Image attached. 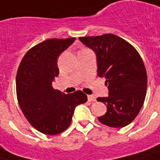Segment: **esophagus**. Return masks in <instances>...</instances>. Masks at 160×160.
<instances>
[{"label": "esophagus", "mask_w": 160, "mask_h": 160, "mask_svg": "<svg viewBox=\"0 0 160 160\" xmlns=\"http://www.w3.org/2000/svg\"><path fill=\"white\" fill-rule=\"evenodd\" d=\"M88 99L89 101H96V96H92V95H88Z\"/></svg>", "instance_id": "34e87169"}]
</instances>
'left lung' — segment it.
Segmentation results:
<instances>
[{
    "instance_id": "1",
    "label": "left lung",
    "mask_w": 160,
    "mask_h": 160,
    "mask_svg": "<svg viewBox=\"0 0 160 160\" xmlns=\"http://www.w3.org/2000/svg\"><path fill=\"white\" fill-rule=\"evenodd\" d=\"M79 40L93 50L97 59V76L106 79L109 96L98 97L107 106L99 117L101 123L122 128L132 122L142 109L147 89V73L136 48L113 34L81 37Z\"/></svg>"
}]
</instances>
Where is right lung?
<instances>
[{
	"mask_svg": "<svg viewBox=\"0 0 160 160\" xmlns=\"http://www.w3.org/2000/svg\"><path fill=\"white\" fill-rule=\"evenodd\" d=\"M75 38H51L32 47L18 66L16 93L18 105L30 124L40 132L57 135L68 128L76 106L88 96L82 91L64 94L54 89L59 75L57 58Z\"/></svg>",
	"mask_w": 160,
	"mask_h": 160,
	"instance_id": "1",
	"label": "right lung"
}]
</instances>
